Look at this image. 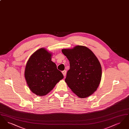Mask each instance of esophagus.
Returning a JSON list of instances; mask_svg holds the SVG:
<instances>
[{"instance_id":"esophagus-1","label":"esophagus","mask_w":129,"mask_h":129,"mask_svg":"<svg viewBox=\"0 0 129 129\" xmlns=\"http://www.w3.org/2000/svg\"><path fill=\"white\" fill-rule=\"evenodd\" d=\"M62 74H63L64 76H66V70L63 71L62 72Z\"/></svg>"}]
</instances>
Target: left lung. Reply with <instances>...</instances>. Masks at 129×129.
Listing matches in <instances>:
<instances>
[{"label":"left lung","instance_id":"left-lung-1","mask_svg":"<svg viewBox=\"0 0 129 129\" xmlns=\"http://www.w3.org/2000/svg\"><path fill=\"white\" fill-rule=\"evenodd\" d=\"M70 61V68L65 82L79 98H86L95 92L100 83L102 67L96 55L86 46L62 50Z\"/></svg>","mask_w":129,"mask_h":129}]
</instances>
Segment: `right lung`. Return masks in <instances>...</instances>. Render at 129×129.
Segmentation results:
<instances>
[{
	"mask_svg": "<svg viewBox=\"0 0 129 129\" xmlns=\"http://www.w3.org/2000/svg\"><path fill=\"white\" fill-rule=\"evenodd\" d=\"M51 54L44 48L34 53L29 58L25 69V77L31 91L42 96L51 91L64 78L61 72L51 61Z\"/></svg>",
	"mask_w": 129,
	"mask_h": 129,
	"instance_id": "obj_1",
	"label": "right lung"
}]
</instances>
